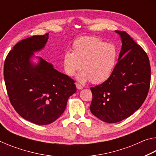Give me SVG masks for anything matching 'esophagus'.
I'll return each instance as SVG.
<instances>
[{
    "label": "esophagus",
    "mask_w": 156,
    "mask_h": 156,
    "mask_svg": "<svg viewBox=\"0 0 156 156\" xmlns=\"http://www.w3.org/2000/svg\"><path fill=\"white\" fill-rule=\"evenodd\" d=\"M76 87H77L78 89H83V87L81 85V84H78V83H76Z\"/></svg>",
    "instance_id": "1"
}]
</instances>
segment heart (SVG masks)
<instances>
[{
    "label": "heart",
    "instance_id": "heart-1",
    "mask_svg": "<svg viewBox=\"0 0 156 156\" xmlns=\"http://www.w3.org/2000/svg\"><path fill=\"white\" fill-rule=\"evenodd\" d=\"M118 58V49L113 44L107 43L94 36H83L73 44V51H66L62 57L66 74L73 76L82 68L84 72L78 76L81 82L90 80L100 84L112 75Z\"/></svg>",
    "mask_w": 156,
    "mask_h": 156
}]
</instances>
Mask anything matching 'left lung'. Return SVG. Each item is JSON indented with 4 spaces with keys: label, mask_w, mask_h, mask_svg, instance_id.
<instances>
[{
    "label": "left lung",
    "mask_w": 156,
    "mask_h": 156,
    "mask_svg": "<svg viewBox=\"0 0 156 156\" xmlns=\"http://www.w3.org/2000/svg\"><path fill=\"white\" fill-rule=\"evenodd\" d=\"M120 36L122 48L112 75L106 81L90 88L91 112L108 123L129 117L143 104L151 82V67L147 53L125 31Z\"/></svg>",
    "instance_id": "obj_1"
}]
</instances>
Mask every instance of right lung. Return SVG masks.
Returning a JSON list of instances; mask_svg holds the SVG:
<instances>
[{
	"instance_id": "1",
	"label": "right lung",
	"mask_w": 156,
	"mask_h": 156,
	"mask_svg": "<svg viewBox=\"0 0 156 156\" xmlns=\"http://www.w3.org/2000/svg\"><path fill=\"white\" fill-rule=\"evenodd\" d=\"M49 34L33 36L18 43L4 63V79L13 107L21 117L38 125L57 120L76 91L75 81L55 69L41 57L34 65V52L45 45Z\"/></svg>"
}]
</instances>
